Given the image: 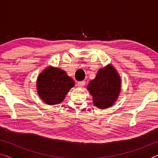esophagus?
I'll list each match as a JSON object with an SVG mask.
<instances>
[{
  "label": "esophagus",
  "mask_w": 158,
  "mask_h": 158,
  "mask_svg": "<svg viewBox=\"0 0 158 158\" xmlns=\"http://www.w3.org/2000/svg\"><path fill=\"white\" fill-rule=\"evenodd\" d=\"M85 81H81V82H77V88H83L84 85H85Z\"/></svg>",
  "instance_id": "34e87169"
}]
</instances>
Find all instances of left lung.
I'll list each match as a JSON object with an SVG mask.
<instances>
[{
	"label": "left lung",
	"mask_w": 158,
	"mask_h": 158,
	"mask_svg": "<svg viewBox=\"0 0 158 158\" xmlns=\"http://www.w3.org/2000/svg\"><path fill=\"white\" fill-rule=\"evenodd\" d=\"M121 83L119 75L111 64L98 70L96 77L87 85L94 104L101 109L112 106L120 94Z\"/></svg>",
	"instance_id": "obj_1"
}]
</instances>
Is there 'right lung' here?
<instances>
[{"label":"right lung","instance_id":"obj_1","mask_svg":"<svg viewBox=\"0 0 158 158\" xmlns=\"http://www.w3.org/2000/svg\"><path fill=\"white\" fill-rule=\"evenodd\" d=\"M75 81L60 68L48 66L37 77L36 90L41 99L48 105L61 103Z\"/></svg>","mask_w":158,"mask_h":158}]
</instances>
